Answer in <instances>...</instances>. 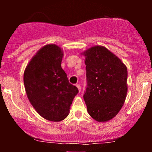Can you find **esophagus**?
<instances>
[{
    "label": "esophagus",
    "instance_id": "obj_1",
    "mask_svg": "<svg viewBox=\"0 0 152 152\" xmlns=\"http://www.w3.org/2000/svg\"><path fill=\"white\" fill-rule=\"evenodd\" d=\"M76 87H77L78 88V91H81V86H80V84H76Z\"/></svg>",
    "mask_w": 152,
    "mask_h": 152
}]
</instances>
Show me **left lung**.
I'll return each instance as SVG.
<instances>
[{"instance_id": "8db88e82", "label": "left lung", "mask_w": 152, "mask_h": 152, "mask_svg": "<svg viewBox=\"0 0 152 152\" xmlns=\"http://www.w3.org/2000/svg\"><path fill=\"white\" fill-rule=\"evenodd\" d=\"M85 56L87 88L83 99L94 119L106 122L117 115L126 100L127 68L106 47L94 46Z\"/></svg>"}]
</instances>
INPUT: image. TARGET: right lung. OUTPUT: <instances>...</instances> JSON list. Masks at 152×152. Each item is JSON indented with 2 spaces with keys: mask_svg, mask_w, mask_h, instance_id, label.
<instances>
[{
  "mask_svg": "<svg viewBox=\"0 0 152 152\" xmlns=\"http://www.w3.org/2000/svg\"><path fill=\"white\" fill-rule=\"evenodd\" d=\"M64 52L56 44L39 49L26 66L23 82L28 99L43 118L61 121L68 116L77 87L61 68Z\"/></svg>",
  "mask_w": 152,
  "mask_h": 152,
  "instance_id": "right-lung-1",
  "label": "right lung"
}]
</instances>
